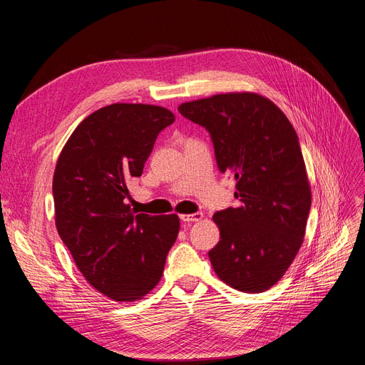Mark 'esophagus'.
Returning a JSON list of instances; mask_svg holds the SVG:
<instances>
[{
	"mask_svg": "<svg viewBox=\"0 0 365 365\" xmlns=\"http://www.w3.org/2000/svg\"><path fill=\"white\" fill-rule=\"evenodd\" d=\"M180 219L184 224H190V222H197V220L202 219V213H193V215H181Z\"/></svg>",
	"mask_w": 365,
	"mask_h": 365,
	"instance_id": "obj_1",
	"label": "esophagus"
}]
</instances>
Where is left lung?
<instances>
[{"label": "left lung", "instance_id": "8db88e82", "mask_svg": "<svg viewBox=\"0 0 365 365\" xmlns=\"http://www.w3.org/2000/svg\"><path fill=\"white\" fill-rule=\"evenodd\" d=\"M178 111L208 130L219 170L237 181L240 205L213 216L220 231L208 251L215 272L242 292L269 289L303 244L312 201L295 129L269 98L254 93L216 94Z\"/></svg>", "mask_w": 365, "mask_h": 365}]
</instances>
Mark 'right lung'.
Instances as JSON below:
<instances>
[{"label": "right lung", "mask_w": 365, "mask_h": 365, "mask_svg": "<svg viewBox=\"0 0 365 365\" xmlns=\"http://www.w3.org/2000/svg\"><path fill=\"white\" fill-rule=\"evenodd\" d=\"M169 109L114 103L74 129L53 176L58 233L91 286L114 302H135L158 284L180 231L176 215L137 213L125 200L141 176Z\"/></svg>", "instance_id": "1"}]
</instances>
